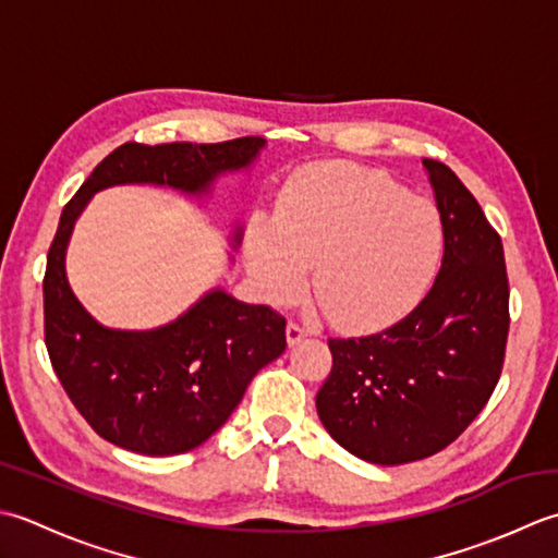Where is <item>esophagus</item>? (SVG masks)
<instances>
[{
	"label": "esophagus",
	"instance_id": "esophagus-1",
	"mask_svg": "<svg viewBox=\"0 0 558 558\" xmlns=\"http://www.w3.org/2000/svg\"><path fill=\"white\" fill-rule=\"evenodd\" d=\"M308 332L311 329L305 327L303 323H299V320H291L289 323V327H287V339H289V344L293 347V344H299L303 337H308Z\"/></svg>",
	"mask_w": 558,
	"mask_h": 558
}]
</instances>
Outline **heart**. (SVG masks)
<instances>
[{
	"mask_svg": "<svg viewBox=\"0 0 558 558\" xmlns=\"http://www.w3.org/2000/svg\"><path fill=\"white\" fill-rule=\"evenodd\" d=\"M442 219L392 178L332 168L291 185L277 223L255 221L247 267L269 301H291L308 279L323 308L347 323L385 320L407 308L442 253Z\"/></svg>",
	"mask_w": 558,
	"mask_h": 558,
	"instance_id": "1",
	"label": "heart"
}]
</instances>
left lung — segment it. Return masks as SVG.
<instances>
[{
  "instance_id": "8db88e82",
  "label": "left lung",
  "mask_w": 558,
  "mask_h": 558,
  "mask_svg": "<svg viewBox=\"0 0 558 558\" xmlns=\"http://www.w3.org/2000/svg\"><path fill=\"white\" fill-rule=\"evenodd\" d=\"M442 219L434 287L400 323L366 337H329L332 371L315 404L327 434L373 464L448 448L501 378L508 271L501 235L452 170L424 158Z\"/></svg>"
}]
</instances>
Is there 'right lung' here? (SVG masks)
I'll return each mask as SVG.
<instances>
[{
    "mask_svg": "<svg viewBox=\"0 0 558 558\" xmlns=\"http://www.w3.org/2000/svg\"><path fill=\"white\" fill-rule=\"evenodd\" d=\"M259 136L219 144L128 142L64 204L43 277L45 347L64 392L100 438L140 454L202 446L231 416L255 373L287 349V317L214 291L154 332L100 327L66 283L64 247L90 195L120 183L204 192L221 170L247 166Z\"/></svg>",
    "mask_w": 558,
    "mask_h": 558,
    "instance_id": "obj_1",
    "label": "right lung"
}]
</instances>
